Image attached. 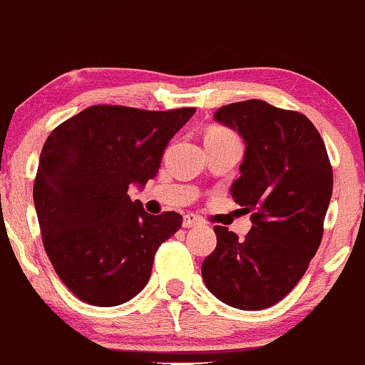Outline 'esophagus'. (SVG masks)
Masks as SVG:
<instances>
[{"label": "esophagus", "mask_w": 365, "mask_h": 365, "mask_svg": "<svg viewBox=\"0 0 365 365\" xmlns=\"http://www.w3.org/2000/svg\"><path fill=\"white\" fill-rule=\"evenodd\" d=\"M202 220L197 217V215L194 213H187L185 217H183V227L190 229V227H197V225H201Z\"/></svg>", "instance_id": "esophagus-1"}]
</instances>
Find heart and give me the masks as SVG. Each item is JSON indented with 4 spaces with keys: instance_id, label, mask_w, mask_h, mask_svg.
<instances>
[{
    "instance_id": "1",
    "label": "heart",
    "mask_w": 365,
    "mask_h": 365,
    "mask_svg": "<svg viewBox=\"0 0 365 365\" xmlns=\"http://www.w3.org/2000/svg\"><path fill=\"white\" fill-rule=\"evenodd\" d=\"M210 134H229V133L224 131V129H213V131L208 133V136H210Z\"/></svg>"
}]
</instances>
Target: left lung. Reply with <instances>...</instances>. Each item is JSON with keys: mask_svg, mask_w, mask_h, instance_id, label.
I'll list each match as a JSON object with an SVG mask.
<instances>
[{"mask_svg": "<svg viewBox=\"0 0 365 365\" xmlns=\"http://www.w3.org/2000/svg\"><path fill=\"white\" fill-rule=\"evenodd\" d=\"M213 118L245 141L231 195L252 213V229L240 241L213 227L217 248L202 262V279L232 308H269L297 285L320 247L332 195L327 150L308 117L260 99L222 106Z\"/></svg>", "mask_w": 365, "mask_h": 365, "instance_id": "8db88e82", "label": "left lung"}]
</instances>
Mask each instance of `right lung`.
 <instances>
[{
    "label": "right lung",
    "instance_id": "obj_1",
    "mask_svg": "<svg viewBox=\"0 0 365 365\" xmlns=\"http://www.w3.org/2000/svg\"><path fill=\"white\" fill-rule=\"evenodd\" d=\"M194 113L89 106L45 141L33 189L43 247L87 304L131 301L150 279L157 248L182 227V215L147 213L128 190L155 178L168 143Z\"/></svg>",
    "mask_w": 365,
    "mask_h": 365
}]
</instances>
